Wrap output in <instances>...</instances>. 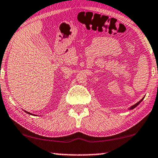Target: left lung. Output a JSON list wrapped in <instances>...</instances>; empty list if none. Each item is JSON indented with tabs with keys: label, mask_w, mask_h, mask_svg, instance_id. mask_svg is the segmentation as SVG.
<instances>
[{
	"label": "left lung",
	"mask_w": 158,
	"mask_h": 158,
	"mask_svg": "<svg viewBox=\"0 0 158 158\" xmlns=\"http://www.w3.org/2000/svg\"><path fill=\"white\" fill-rule=\"evenodd\" d=\"M144 98H142V99H141V100H140V101H139V102H137V103H136V104H135V105H133V106H131V107H130V109H135V108L136 106H138V105H139V103L142 102V100H143V99H144Z\"/></svg>",
	"instance_id": "obj_1"
}]
</instances>
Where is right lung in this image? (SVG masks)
Returning <instances> with one entry per match:
<instances>
[{
	"mask_svg": "<svg viewBox=\"0 0 158 158\" xmlns=\"http://www.w3.org/2000/svg\"><path fill=\"white\" fill-rule=\"evenodd\" d=\"M26 112H27V113H28V114H31V113H29V112H27V111H26Z\"/></svg>",
	"mask_w": 158,
	"mask_h": 158,
	"instance_id": "add662e5",
	"label": "right lung"
}]
</instances>
